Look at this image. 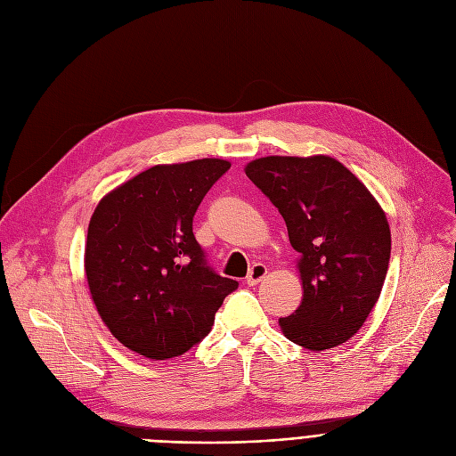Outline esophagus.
I'll use <instances>...</instances> for the list:
<instances>
[{
  "label": "esophagus",
  "instance_id": "1",
  "mask_svg": "<svg viewBox=\"0 0 456 456\" xmlns=\"http://www.w3.org/2000/svg\"><path fill=\"white\" fill-rule=\"evenodd\" d=\"M267 273H269L267 265H264V264H254V265L250 267L248 276H247L245 281H247L248 286H256L257 281H262V280L267 276Z\"/></svg>",
  "mask_w": 456,
  "mask_h": 456
}]
</instances>
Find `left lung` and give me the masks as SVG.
<instances>
[{"instance_id": "left-lung-1", "label": "left lung", "mask_w": 456, "mask_h": 456, "mask_svg": "<svg viewBox=\"0 0 456 456\" xmlns=\"http://www.w3.org/2000/svg\"><path fill=\"white\" fill-rule=\"evenodd\" d=\"M245 175L284 216L302 302L278 319L284 336L308 351L349 341L380 297L392 233L386 213L353 172L330 156H267Z\"/></svg>"}]
</instances>
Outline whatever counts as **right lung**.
Segmentation results:
<instances>
[{
	"label": "right lung",
	"mask_w": 456,
	"mask_h": 456,
	"mask_svg": "<svg viewBox=\"0 0 456 456\" xmlns=\"http://www.w3.org/2000/svg\"><path fill=\"white\" fill-rule=\"evenodd\" d=\"M230 161L156 165L110 191L86 232L85 274L105 327L148 360L187 353L209 334L237 281L213 273L192 216Z\"/></svg>",
	"instance_id": "obj_1"
}]
</instances>
